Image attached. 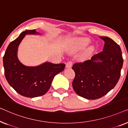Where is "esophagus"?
<instances>
[{
    "label": "esophagus",
    "mask_w": 128,
    "mask_h": 128,
    "mask_svg": "<svg viewBox=\"0 0 128 128\" xmlns=\"http://www.w3.org/2000/svg\"><path fill=\"white\" fill-rule=\"evenodd\" d=\"M72 66V62L71 61H69L66 63V68H71Z\"/></svg>",
    "instance_id": "34e87169"
}]
</instances>
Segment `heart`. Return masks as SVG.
Instances as JSON below:
<instances>
[{
	"instance_id": "heart-1",
	"label": "heart",
	"mask_w": 128,
	"mask_h": 128,
	"mask_svg": "<svg viewBox=\"0 0 128 128\" xmlns=\"http://www.w3.org/2000/svg\"><path fill=\"white\" fill-rule=\"evenodd\" d=\"M90 42V39L87 38H78L75 40V44H74V46L71 48L72 52H75L78 50H81L84 48V47L89 44ZM94 49V47L93 46H90L88 48L84 50L82 53V54L80 56V59L81 60H84L91 54V53L93 52Z\"/></svg>"
}]
</instances>
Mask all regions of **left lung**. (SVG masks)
Listing matches in <instances>:
<instances>
[{"label": "left lung", "instance_id": "left-lung-1", "mask_svg": "<svg viewBox=\"0 0 128 128\" xmlns=\"http://www.w3.org/2000/svg\"><path fill=\"white\" fill-rule=\"evenodd\" d=\"M100 38L105 43L102 51L72 67L75 73L73 89L86 99H98L112 89L118 82L123 66L120 46L108 37Z\"/></svg>", "mask_w": 128, "mask_h": 128}]
</instances>
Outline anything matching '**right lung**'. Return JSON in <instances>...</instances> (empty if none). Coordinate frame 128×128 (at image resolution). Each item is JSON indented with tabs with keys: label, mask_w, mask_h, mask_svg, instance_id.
Segmentation results:
<instances>
[{
	"label": "right lung",
	"mask_w": 128,
	"mask_h": 128,
	"mask_svg": "<svg viewBox=\"0 0 128 128\" xmlns=\"http://www.w3.org/2000/svg\"><path fill=\"white\" fill-rule=\"evenodd\" d=\"M26 35H40L35 30L21 32L7 48L3 62L4 75L8 84L20 94L28 98L44 95L48 90L56 75L64 70V64L49 62L35 66H26L17 57L18 48Z\"/></svg>",
	"instance_id": "1"
}]
</instances>
